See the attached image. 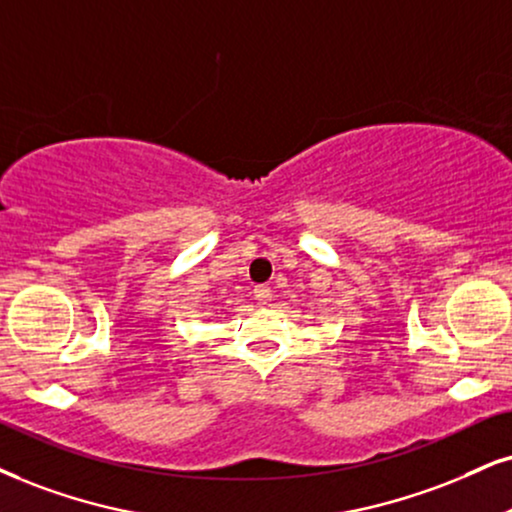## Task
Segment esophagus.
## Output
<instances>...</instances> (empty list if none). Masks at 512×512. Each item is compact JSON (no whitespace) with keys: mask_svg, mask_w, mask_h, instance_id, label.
Returning <instances> with one entry per match:
<instances>
[{"mask_svg":"<svg viewBox=\"0 0 512 512\" xmlns=\"http://www.w3.org/2000/svg\"><path fill=\"white\" fill-rule=\"evenodd\" d=\"M254 299L258 301V304H268V301H270V287L258 285V287L254 289Z\"/></svg>","mask_w":512,"mask_h":512,"instance_id":"obj_1","label":"esophagus"}]
</instances>
